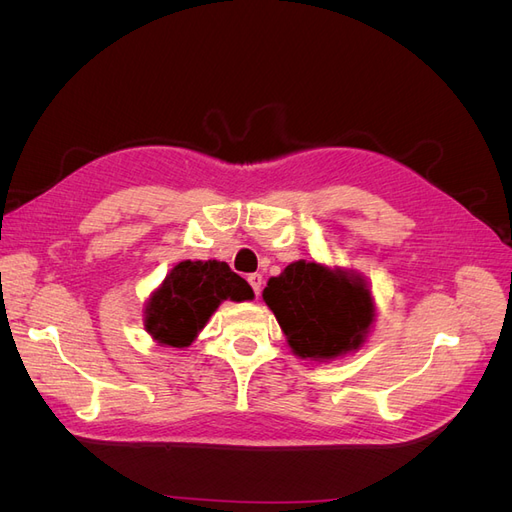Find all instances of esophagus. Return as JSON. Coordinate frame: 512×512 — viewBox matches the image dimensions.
<instances>
[{"mask_svg": "<svg viewBox=\"0 0 512 512\" xmlns=\"http://www.w3.org/2000/svg\"><path fill=\"white\" fill-rule=\"evenodd\" d=\"M247 282H250L252 290L256 292V297H258L260 290H262V275H260V273H252V275H247Z\"/></svg>", "mask_w": 512, "mask_h": 512, "instance_id": "1", "label": "esophagus"}]
</instances>
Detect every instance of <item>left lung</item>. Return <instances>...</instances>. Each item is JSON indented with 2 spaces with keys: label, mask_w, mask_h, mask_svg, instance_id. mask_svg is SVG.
<instances>
[{
  "label": "left lung",
  "mask_w": 512,
  "mask_h": 512,
  "mask_svg": "<svg viewBox=\"0 0 512 512\" xmlns=\"http://www.w3.org/2000/svg\"><path fill=\"white\" fill-rule=\"evenodd\" d=\"M262 301L280 322L290 352L314 363L361 350L376 320L374 294L361 273L314 260L290 262L269 277Z\"/></svg>",
  "instance_id": "1"
}]
</instances>
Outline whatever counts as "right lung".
I'll use <instances>...</instances> for the list:
<instances>
[{
  "instance_id": "1",
  "label": "right lung",
  "mask_w": 512,
  "mask_h": 512,
  "mask_svg": "<svg viewBox=\"0 0 512 512\" xmlns=\"http://www.w3.org/2000/svg\"><path fill=\"white\" fill-rule=\"evenodd\" d=\"M254 290L220 260H183L168 271L143 309L147 335L164 348H188L224 301H252Z\"/></svg>"
}]
</instances>
